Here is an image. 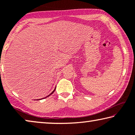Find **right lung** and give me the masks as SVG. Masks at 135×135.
Listing matches in <instances>:
<instances>
[{"mask_svg": "<svg viewBox=\"0 0 135 135\" xmlns=\"http://www.w3.org/2000/svg\"><path fill=\"white\" fill-rule=\"evenodd\" d=\"M55 90H56V87H55V90H53V91H52V92H51V93H50V94H49V95H48L47 96H46V97H45V98H42V99H37V100H41V99H45V98H47V97H48V96H50V95H51V94H53V92L55 91Z\"/></svg>", "mask_w": 135, "mask_h": 135, "instance_id": "add662e5", "label": "right lung"}]
</instances>
